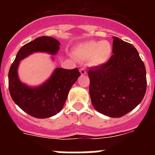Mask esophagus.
<instances>
[{"label":"esophagus","mask_w":155,"mask_h":155,"mask_svg":"<svg viewBox=\"0 0 155 155\" xmlns=\"http://www.w3.org/2000/svg\"><path fill=\"white\" fill-rule=\"evenodd\" d=\"M80 73H81V74L84 75V74H87V71H86L85 69H84V68H81Z\"/></svg>","instance_id":"obj_1"}]
</instances>
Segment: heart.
<instances>
[{
    "mask_svg": "<svg viewBox=\"0 0 155 155\" xmlns=\"http://www.w3.org/2000/svg\"><path fill=\"white\" fill-rule=\"evenodd\" d=\"M113 47L108 41H87L76 46L73 50V56L82 61H89L92 66L105 64L110 58Z\"/></svg>",
    "mask_w": 155,
    "mask_h": 155,
    "instance_id": "obj_1",
    "label": "heart"
}]
</instances>
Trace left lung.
Wrapping results in <instances>:
<instances>
[{"label": "left lung", "instance_id": "left-lung-1", "mask_svg": "<svg viewBox=\"0 0 155 155\" xmlns=\"http://www.w3.org/2000/svg\"><path fill=\"white\" fill-rule=\"evenodd\" d=\"M113 38V55L105 64L91 68L87 74L94 108L116 118L130 113L141 102L147 78L136 48L117 37Z\"/></svg>", "mask_w": 155, "mask_h": 155}]
</instances>
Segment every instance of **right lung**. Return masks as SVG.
<instances>
[{
	"label": "right lung",
	"instance_id": "obj_1",
	"mask_svg": "<svg viewBox=\"0 0 155 155\" xmlns=\"http://www.w3.org/2000/svg\"><path fill=\"white\" fill-rule=\"evenodd\" d=\"M58 40L50 36H41L26 43L19 50L8 72V88L13 101L32 117L48 118L62 109L71 87L81 75L78 68H57L50 78L36 87L22 84L17 74L21 60L35 52L56 54L60 49Z\"/></svg>",
	"mask_w": 155,
	"mask_h": 155
}]
</instances>
